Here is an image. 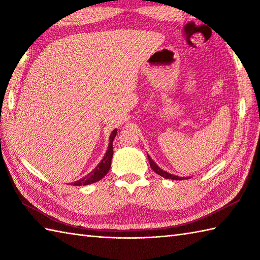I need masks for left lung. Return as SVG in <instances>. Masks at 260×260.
Returning <instances> with one entry per match:
<instances>
[{"label":"left lung","instance_id":"8db88e82","mask_svg":"<svg viewBox=\"0 0 260 260\" xmlns=\"http://www.w3.org/2000/svg\"><path fill=\"white\" fill-rule=\"evenodd\" d=\"M147 157H148V161H150V165H151L152 170H153L155 173H157L158 175L163 176V178H165V179H171V180H183V178H180V176H176V175H173V174H170V173H168V172H165V171H163L162 169H159V168L157 167V165L153 162V159L150 157V155H147ZM186 179H189V178H186Z\"/></svg>","mask_w":260,"mask_h":260}]
</instances>
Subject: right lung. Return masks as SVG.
Returning a JSON list of instances; mask_svg holds the SVG:
<instances>
[{"label": "right lung", "mask_w": 260, "mask_h": 260, "mask_svg": "<svg viewBox=\"0 0 260 260\" xmlns=\"http://www.w3.org/2000/svg\"><path fill=\"white\" fill-rule=\"evenodd\" d=\"M116 134H117V129H114L112 132V134L109 136V145H108V150L105 154L104 158L102 159V162L99 163L96 169H93L92 172H90L85 178H82L79 181H76L74 183H71V185L75 186H80V185H88L91 183H95V182L102 180L105 175L108 173V171L110 169V163H112V157H113V141L115 139Z\"/></svg>", "instance_id": "obj_1"}]
</instances>
